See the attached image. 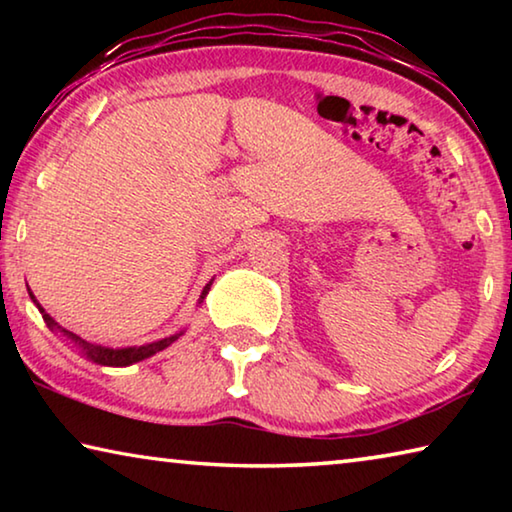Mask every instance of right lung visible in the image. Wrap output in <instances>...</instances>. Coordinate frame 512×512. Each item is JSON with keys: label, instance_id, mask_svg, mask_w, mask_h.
<instances>
[{"label": "right lung", "instance_id": "1", "mask_svg": "<svg viewBox=\"0 0 512 512\" xmlns=\"http://www.w3.org/2000/svg\"><path fill=\"white\" fill-rule=\"evenodd\" d=\"M212 282H214V280H210V282H207L205 287H203V291H201V298H198V305H201V302L205 300L207 293H210ZM29 296H31V300H33V302H36V307L40 309V314H42V318H45V323H47V327L51 329V332H58L60 336H65V339H67L69 343H72L74 348H79V352L83 354V357H88L90 361L99 363V366H112V368L133 366V363L149 359V357H153L155 352H160V350H164V348H169V345H171L173 341H178L180 336L185 334V329H180V332L171 334V336H164V339H160V341H153V343L131 345V348H108V345H97V343L85 341V339H81L79 334H74V332H69V329L60 327V325L56 323V320L51 318L45 309H42V305H40V302L36 300V296H33L31 291H29Z\"/></svg>", "mask_w": 512, "mask_h": 512}]
</instances>
